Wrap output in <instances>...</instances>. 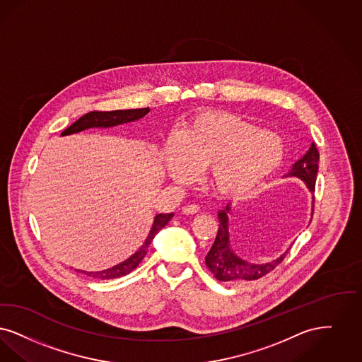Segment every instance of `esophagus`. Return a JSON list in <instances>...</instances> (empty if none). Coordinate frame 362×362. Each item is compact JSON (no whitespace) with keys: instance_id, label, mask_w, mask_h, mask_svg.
<instances>
[{"instance_id":"34e87169","label":"esophagus","mask_w":362,"mask_h":362,"mask_svg":"<svg viewBox=\"0 0 362 362\" xmlns=\"http://www.w3.org/2000/svg\"><path fill=\"white\" fill-rule=\"evenodd\" d=\"M199 211H200V206L197 204H188L182 208V212H184L185 215H194V214H197Z\"/></svg>"}]
</instances>
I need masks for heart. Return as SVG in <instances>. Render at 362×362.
Here are the masks:
<instances>
[{
    "label": "heart",
    "mask_w": 362,
    "mask_h": 362,
    "mask_svg": "<svg viewBox=\"0 0 362 362\" xmlns=\"http://www.w3.org/2000/svg\"><path fill=\"white\" fill-rule=\"evenodd\" d=\"M283 143L274 134L226 112H203L166 148L168 172L177 181H192L206 170L216 193L245 197L277 170Z\"/></svg>",
    "instance_id": "b5f03b06"
}]
</instances>
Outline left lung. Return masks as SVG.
Wrapping results in <instances>:
<instances>
[{"instance_id": "8db88e82", "label": "left lung", "mask_w": 362, "mask_h": 362, "mask_svg": "<svg viewBox=\"0 0 362 362\" xmlns=\"http://www.w3.org/2000/svg\"><path fill=\"white\" fill-rule=\"evenodd\" d=\"M317 162H319V151L313 143L310 150L307 151V154L292 166L288 175L298 177L300 180H303L308 189L314 193L316 175H317ZM228 211H230V206L227 205V208L224 211L219 212L218 235L215 238V242H214L211 250L205 257L206 267L219 281L257 280V279L265 276L269 272H272L279 264L283 262L286 252L283 254L280 258H277L276 261H272L269 264H261V265L249 264V262L240 259L239 257H236L230 247V240H228V227H227V223H228L227 212Z\"/></svg>"}]
</instances>
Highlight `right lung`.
<instances>
[{
	"instance_id": "1",
	"label": "right lung",
	"mask_w": 362,
	"mask_h": 362,
	"mask_svg": "<svg viewBox=\"0 0 362 362\" xmlns=\"http://www.w3.org/2000/svg\"><path fill=\"white\" fill-rule=\"evenodd\" d=\"M148 112H150V108L127 110H92V112L83 115L82 117H79L78 120L74 122L69 128H66L63 131L62 135L76 134V132L83 131L86 128H92V127H113L117 126V124L129 123V122H135L138 119H141L143 116H146ZM172 218H173V214H159V215H157L156 219H154L153 228L147 236V239L144 240L143 246L134 255H131L128 259H126L124 262H122L116 267H110V269H107V270H101V272H81V273H85L86 276L98 279V280H112V279L126 276L139 265V262L147 254V249H148L153 238L157 235L158 231L160 228H163ZM77 272H79V270H77Z\"/></svg>"
}]
</instances>
